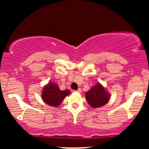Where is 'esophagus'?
Returning <instances> with one entry per match:
<instances>
[{
    "instance_id": "obj_1",
    "label": "esophagus",
    "mask_w": 149,
    "mask_h": 149,
    "mask_svg": "<svg viewBox=\"0 0 149 149\" xmlns=\"http://www.w3.org/2000/svg\"><path fill=\"white\" fill-rule=\"evenodd\" d=\"M76 92H79V93H80V92H82V90H81V88H78V90H77Z\"/></svg>"
}]
</instances>
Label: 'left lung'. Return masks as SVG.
Segmentation results:
<instances>
[{
	"instance_id": "left-lung-1",
	"label": "left lung",
	"mask_w": 149,
	"mask_h": 149,
	"mask_svg": "<svg viewBox=\"0 0 149 149\" xmlns=\"http://www.w3.org/2000/svg\"><path fill=\"white\" fill-rule=\"evenodd\" d=\"M110 95L100 83L95 85L85 93L87 102L92 108L103 107L109 102Z\"/></svg>"
}]
</instances>
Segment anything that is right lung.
<instances>
[{
	"instance_id": "add662e5",
	"label": "right lung",
	"mask_w": 149,
	"mask_h": 149,
	"mask_svg": "<svg viewBox=\"0 0 149 149\" xmlns=\"http://www.w3.org/2000/svg\"><path fill=\"white\" fill-rule=\"evenodd\" d=\"M69 90H61L55 83H49L43 88L42 99L45 104L51 107H58L66 96L70 95Z\"/></svg>"
}]
</instances>
